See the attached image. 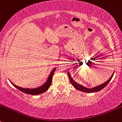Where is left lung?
<instances>
[{
  "label": "left lung",
  "instance_id": "1",
  "mask_svg": "<svg viewBox=\"0 0 122 122\" xmlns=\"http://www.w3.org/2000/svg\"><path fill=\"white\" fill-rule=\"evenodd\" d=\"M114 73H113V74L112 75V76L110 77V79H108L107 81H106V82L104 83H102V84H101V85H98V86L92 87V88H87V87H85V86H83V85H80V84L77 83V82H76V81L73 80V78L71 77L70 74L69 72L68 71V77H69V79H70V83H71V85H73V86H74V87H75L76 89L79 90V91H81V92H84L92 93V92H98V91H101V89H102L103 88H104V87L107 86V84H108V83L110 81V80H112V77H113V75H114Z\"/></svg>",
  "mask_w": 122,
  "mask_h": 122
}]
</instances>
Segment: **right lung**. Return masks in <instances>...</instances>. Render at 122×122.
I'll list each match as a JSON object with an SVG mask.
<instances>
[{"instance_id": "right-lung-1", "label": "right lung", "mask_w": 122, "mask_h": 122, "mask_svg": "<svg viewBox=\"0 0 122 122\" xmlns=\"http://www.w3.org/2000/svg\"><path fill=\"white\" fill-rule=\"evenodd\" d=\"M55 70H56V68H54L52 70V71L51 72L50 74H49V77L48 78V80H46V81L44 85H43L42 86H40L39 87H36V88H23V87H19V86H16V85H15V84H14L10 81V82L11 83V84L14 87H15L16 89H18L21 91L22 92L25 93V94L32 95H39V94H41L42 93L45 92H46L49 88V87H50L52 83V79L53 74H54Z\"/></svg>"}]
</instances>
